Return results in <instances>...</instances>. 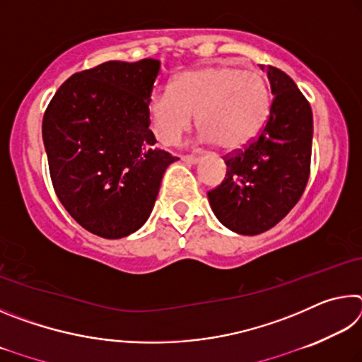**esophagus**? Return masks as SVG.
<instances>
[{
    "mask_svg": "<svg viewBox=\"0 0 362 362\" xmlns=\"http://www.w3.org/2000/svg\"><path fill=\"white\" fill-rule=\"evenodd\" d=\"M180 159H182L183 163H187V164H196V163L199 161V158L198 156H193V155H182Z\"/></svg>",
    "mask_w": 362,
    "mask_h": 362,
    "instance_id": "esophagus-1",
    "label": "esophagus"
}]
</instances>
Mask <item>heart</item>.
<instances>
[{"label":"heart","instance_id":"heart-1","mask_svg":"<svg viewBox=\"0 0 362 362\" xmlns=\"http://www.w3.org/2000/svg\"><path fill=\"white\" fill-rule=\"evenodd\" d=\"M148 112L159 144L175 145L198 115L201 140L233 151L259 137L272 112V94L260 73L207 65L177 76L174 90H155Z\"/></svg>","mask_w":362,"mask_h":362}]
</instances>
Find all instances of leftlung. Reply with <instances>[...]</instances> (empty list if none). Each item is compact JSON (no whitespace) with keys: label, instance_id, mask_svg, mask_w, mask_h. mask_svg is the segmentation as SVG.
Listing matches in <instances>:
<instances>
[{"label":"left lung","instance_id":"1","mask_svg":"<svg viewBox=\"0 0 362 362\" xmlns=\"http://www.w3.org/2000/svg\"><path fill=\"white\" fill-rule=\"evenodd\" d=\"M272 112L254 142L226 155V174L207 192L216 217L240 235H260L281 222L310 177L313 113L289 75L267 66Z\"/></svg>","mask_w":362,"mask_h":362}]
</instances>
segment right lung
Segmentation results:
<instances>
[{
	"label": "right lung",
	"instance_id": "add662e5",
	"mask_svg": "<svg viewBox=\"0 0 362 362\" xmlns=\"http://www.w3.org/2000/svg\"><path fill=\"white\" fill-rule=\"evenodd\" d=\"M159 60H110L71 75L49 102L42 140L60 203L97 236L118 240L142 226L164 170L148 102Z\"/></svg>",
	"mask_w": 362,
	"mask_h": 362
}]
</instances>
